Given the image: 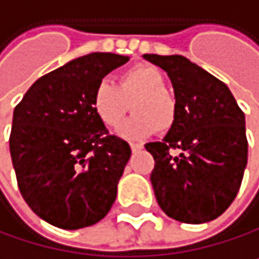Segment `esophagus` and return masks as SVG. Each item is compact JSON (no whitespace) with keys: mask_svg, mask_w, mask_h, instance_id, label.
Returning a JSON list of instances; mask_svg holds the SVG:
<instances>
[{"mask_svg":"<svg viewBox=\"0 0 259 259\" xmlns=\"http://www.w3.org/2000/svg\"><path fill=\"white\" fill-rule=\"evenodd\" d=\"M130 147H131L133 151H140L142 148H144V145H142V144H134V142H131Z\"/></svg>","mask_w":259,"mask_h":259,"instance_id":"1","label":"esophagus"}]
</instances>
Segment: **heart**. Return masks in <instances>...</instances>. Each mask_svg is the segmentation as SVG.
Wrapping results in <instances>:
<instances>
[{
    "label": "heart",
    "mask_w": 259,
    "mask_h": 259,
    "mask_svg": "<svg viewBox=\"0 0 259 259\" xmlns=\"http://www.w3.org/2000/svg\"><path fill=\"white\" fill-rule=\"evenodd\" d=\"M133 103L134 114L117 133L125 139H144L156 130L170 131L176 122L178 103L166 89L163 72L150 64H137L119 75V84L102 78L93 93V108L106 126L122 122Z\"/></svg>",
    "instance_id": "1"
}]
</instances>
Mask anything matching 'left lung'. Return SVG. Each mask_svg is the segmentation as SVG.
Returning a JSON list of instances; mask_svg holds the SVG:
<instances>
[{
    "instance_id": "1",
    "label": "left lung",
    "mask_w": 259,
    "mask_h": 259,
    "mask_svg": "<svg viewBox=\"0 0 259 259\" xmlns=\"http://www.w3.org/2000/svg\"><path fill=\"white\" fill-rule=\"evenodd\" d=\"M144 58L168 74L178 103L165 139L145 145L154 157L150 179L157 204L176 221L208 223L229 208L242 182L249 151L244 112L226 83L185 57Z\"/></svg>"
}]
</instances>
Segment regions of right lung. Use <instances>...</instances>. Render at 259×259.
<instances>
[{"label":"right lung","instance_id":"1","mask_svg":"<svg viewBox=\"0 0 259 259\" xmlns=\"http://www.w3.org/2000/svg\"><path fill=\"white\" fill-rule=\"evenodd\" d=\"M130 58L94 52L38 78L14 109L9 137L23 199L46 223L77 230L106 216L131 148L97 117L96 84Z\"/></svg>","mask_w":259,"mask_h":259}]
</instances>
